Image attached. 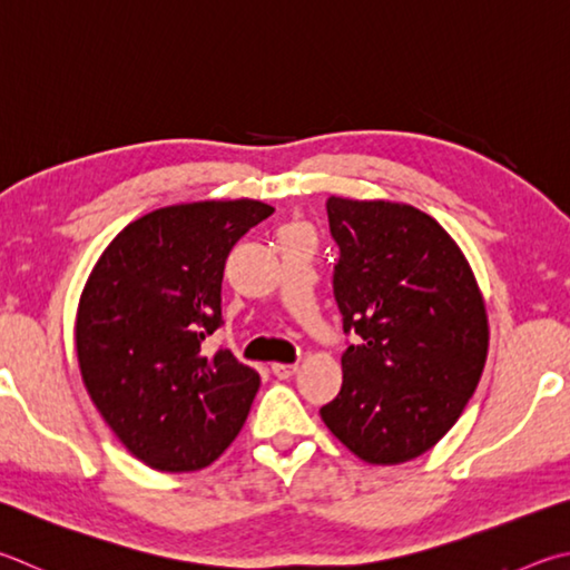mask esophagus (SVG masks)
I'll list each match as a JSON object with an SVG mask.
<instances>
[{
  "label": "esophagus",
  "mask_w": 570,
  "mask_h": 570,
  "mask_svg": "<svg viewBox=\"0 0 570 570\" xmlns=\"http://www.w3.org/2000/svg\"><path fill=\"white\" fill-rule=\"evenodd\" d=\"M296 364H272V371H274V376H278V379H288V376H294L296 374Z\"/></svg>",
  "instance_id": "obj_1"
}]
</instances>
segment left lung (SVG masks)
<instances>
[{"label": "left lung", "instance_id": "8db88e82", "mask_svg": "<svg viewBox=\"0 0 570 570\" xmlns=\"http://www.w3.org/2000/svg\"><path fill=\"white\" fill-rule=\"evenodd\" d=\"M338 244L334 298L348 344L328 431L366 463L426 453L479 386L489 321L465 256L446 229L409 204L331 196Z\"/></svg>", "mask_w": 570, "mask_h": 570}]
</instances>
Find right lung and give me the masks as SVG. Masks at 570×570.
Here are the masks:
<instances>
[{
	"mask_svg": "<svg viewBox=\"0 0 570 570\" xmlns=\"http://www.w3.org/2000/svg\"><path fill=\"white\" fill-rule=\"evenodd\" d=\"M274 214L254 199L164 206L121 229L91 272L77 318L85 386L109 429L157 471H196L242 431L258 374L219 328L226 256Z\"/></svg>",
	"mask_w": 570,
	"mask_h": 570,
	"instance_id": "add662e5",
	"label": "right lung"
}]
</instances>
